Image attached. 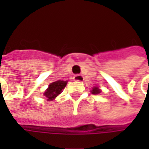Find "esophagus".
Listing matches in <instances>:
<instances>
[{
	"label": "esophagus",
	"mask_w": 149,
	"mask_h": 149,
	"mask_svg": "<svg viewBox=\"0 0 149 149\" xmlns=\"http://www.w3.org/2000/svg\"><path fill=\"white\" fill-rule=\"evenodd\" d=\"M74 79L75 81L82 82V81H84V76L83 75H81V74H76V75L74 76Z\"/></svg>",
	"instance_id": "obj_1"
}]
</instances>
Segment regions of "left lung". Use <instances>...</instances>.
<instances>
[{"instance_id": "obj_1", "label": "left lung", "mask_w": 149, "mask_h": 149, "mask_svg": "<svg viewBox=\"0 0 149 149\" xmlns=\"http://www.w3.org/2000/svg\"><path fill=\"white\" fill-rule=\"evenodd\" d=\"M100 92H101V90H100L98 87H94L93 89H92V90H91V93L93 94V95H99Z\"/></svg>"}]
</instances>
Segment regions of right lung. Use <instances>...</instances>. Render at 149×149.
Listing matches in <instances>:
<instances>
[{
  "label": "right lung",
  "instance_id": "right-lung-1",
  "mask_svg": "<svg viewBox=\"0 0 149 149\" xmlns=\"http://www.w3.org/2000/svg\"><path fill=\"white\" fill-rule=\"evenodd\" d=\"M68 81L64 80H57L55 82L49 84L48 89H46L44 93V96H45V99L47 100H53L62 92V90L65 89Z\"/></svg>",
  "mask_w": 149,
  "mask_h": 149
}]
</instances>
